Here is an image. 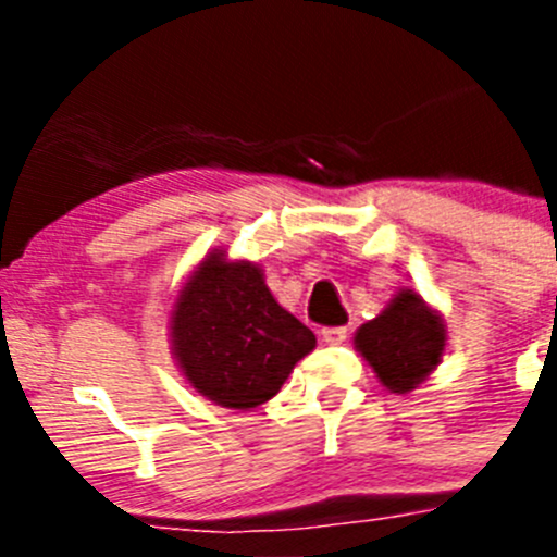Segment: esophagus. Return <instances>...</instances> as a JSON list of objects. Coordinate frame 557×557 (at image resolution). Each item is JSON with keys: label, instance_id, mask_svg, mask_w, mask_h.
<instances>
[{"label": "esophagus", "instance_id": "obj_1", "mask_svg": "<svg viewBox=\"0 0 557 557\" xmlns=\"http://www.w3.org/2000/svg\"><path fill=\"white\" fill-rule=\"evenodd\" d=\"M321 334H323V339H326L329 346H339V343H346L348 329L346 326H326Z\"/></svg>", "mask_w": 557, "mask_h": 557}]
</instances>
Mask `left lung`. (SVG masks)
<instances>
[{"label":"left lung","instance_id":"1","mask_svg":"<svg viewBox=\"0 0 557 557\" xmlns=\"http://www.w3.org/2000/svg\"><path fill=\"white\" fill-rule=\"evenodd\" d=\"M354 343L387 391L407 393L441 362L446 329L412 289H401L385 312L359 329Z\"/></svg>","mask_w":557,"mask_h":557}]
</instances>
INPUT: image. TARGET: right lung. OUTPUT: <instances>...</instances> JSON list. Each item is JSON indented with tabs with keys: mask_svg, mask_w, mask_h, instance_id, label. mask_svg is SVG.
Here are the masks:
<instances>
[{
	"mask_svg": "<svg viewBox=\"0 0 557 557\" xmlns=\"http://www.w3.org/2000/svg\"><path fill=\"white\" fill-rule=\"evenodd\" d=\"M172 346L195 391L250 410L282 391L314 334L275 304L259 264L211 253L181 289Z\"/></svg>",
	"mask_w": 557,
	"mask_h": 557,
	"instance_id": "1",
	"label": "right lung"
}]
</instances>
